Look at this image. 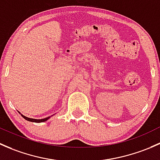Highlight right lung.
Masks as SVG:
<instances>
[{
    "instance_id": "add662e5",
    "label": "right lung",
    "mask_w": 160,
    "mask_h": 160,
    "mask_svg": "<svg viewBox=\"0 0 160 160\" xmlns=\"http://www.w3.org/2000/svg\"><path fill=\"white\" fill-rule=\"evenodd\" d=\"M18 112L20 113V114H21V116H22L23 118H24V119H26V120H27V121H29V122H43L47 121V120L48 119V118H50L52 116L47 117V118H42V119H36V118H28V117H26V116H24V115L21 114V113L20 112Z\"/></svg>"
}]
</instances>
